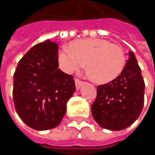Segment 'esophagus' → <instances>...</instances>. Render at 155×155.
<instances>
[{
  "instance_id": "1",
  "label": "esophagus",
  "mask_w": 155,
  "mask_h": 155,
  "mask_svg": "<svg viewBox=\"0 0 155 155\" xmlns=\"http://www.w3.org/2000/svg\"><path fill=\"white\" fill-rule=\"evenodd\" d=\"M83 82L81 81H80L79 79H75V86H76V90H79L81 86H82Z\"/></svg>"
}]
</instances>
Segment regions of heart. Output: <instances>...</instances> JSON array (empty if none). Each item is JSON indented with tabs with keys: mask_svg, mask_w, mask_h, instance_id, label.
Returning <instances> with one entry per match:
<instances>
[{
	"mask_svg": "<svg viewBox=\"0 0 155 155\" xmlns=\"http://www.w3.org/2000/svg\"><path fill=\"white\" fill-rule=\"evenodd\" d=\"M62 70L73 74L87 63V71L93 81L107 83L117 77L123 71L127 58L123 48L101 38L76 40L71 48L62 47L58 52Z\"/></svg>",
	"mask_w": 155,
	"mask_h": 155,
	"instance_id": "b5f03b06",
	"label": "heart"
}]
</instances>
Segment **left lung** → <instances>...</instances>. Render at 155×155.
Masks as SVG:
<instances>
[{
	"label": "left lung",
	"instance_id": "1",
	"mask_svg": "<svg viewBox=\"0 0 155 155\" xmlns=\"http://www.w3.org/2000/svg\"><path fill=\"white\" fill-rule=\"evenodd\" d=\"M116 79L97 88V98L91 105L95 121L108 130H122L131 126L143 107L144 81L135 54Z\"/></svg>",
	"mask_w": 155,
	"mask_h": 155
}]
</instances>
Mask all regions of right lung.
<instances>
[{"instance_id":"obj_1","label":"right lung","mask_w":155,"mask_h":155,"mask_svg":"<svg viewBox=\"0 0 155 155\" xmlns=\"http://www.w3.org/2000/svg\"><path fill=\"white\" fill-rule=\"evenodd\" d=\"M57 52L54 42L39 43L20 59L14 73L16 111L27 126L36 130L57 127L75 91L74 77L58 69Z\"/></svg>"}]
</instances>
